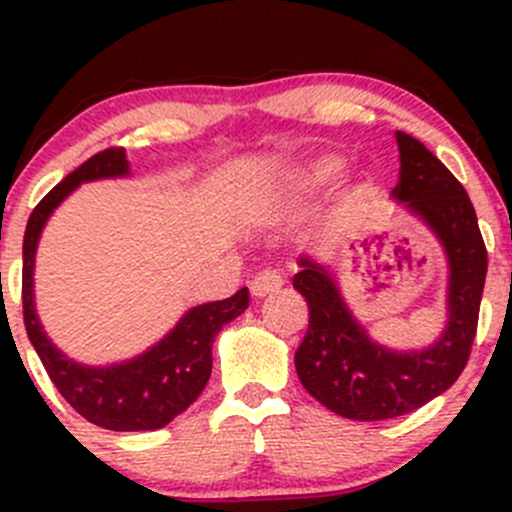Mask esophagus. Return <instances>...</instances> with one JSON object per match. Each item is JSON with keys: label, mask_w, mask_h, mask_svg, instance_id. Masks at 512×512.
Instances as JSON below:
<instances>
[{"label": "esophagus", "mask_w": 512, "mask_h": 512, "mask_svg": "<svg viewBox=\"0 0 512 512\" xmlns=\"http://www.w3.org/2000/svg\"><path fill=\"white\" fill-rule=\"evenodd\" d=\"M282 285H285V277H282L280 270H262L257 272L255 280L250 282V292L255 297H267V294L277 292Z\"/></svg>", "instance_id": "1"}]
</instances>
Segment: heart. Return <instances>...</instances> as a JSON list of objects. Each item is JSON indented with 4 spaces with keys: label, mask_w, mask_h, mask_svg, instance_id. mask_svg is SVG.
Masks as SVG:
<instances>
[{
    "label": "heart",
    "mask_w": 512,
    "mask_h": 512,
    "mask_svg": "<svg viewBox=\"0 0 512 512\" xmlns=\"http://www.w3.org/2000/svg\"><path fill=\"white\" fill-rule=\"evenodd\" d=\"M339 168H342V163L334 158H327V160H319L314 168H309L307 173H304V180L307 183H327V180H332L334 175L339 173Z\"/></svg>",
    "instance_id": "obj_1"
}]
</instances>
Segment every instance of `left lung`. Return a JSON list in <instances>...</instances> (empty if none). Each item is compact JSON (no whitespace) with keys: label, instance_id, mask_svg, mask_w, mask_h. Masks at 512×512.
Segmentation results:
<instances>
[{"label":"left lung","instance_id":"obj_1","mask_svg":"<svg viewBox=\"0 0 512 512\" xmlns=\"http://www.w3.org/2000/svg\"><path fill=\"white\" fill-rule=\"evenodd\" d=\"M399 183L391 190L441 237L451 262L448 327L431 349L389 352L366 337L322 265L302 257L292 285L309 307V327L294 354L299 381L322 406L354 421H384L421 409L451 389L478 332L488 252L466 188L421 141L396 131Z\"/></svg>","mask_w":512,"mask_h":512}]
</instances>
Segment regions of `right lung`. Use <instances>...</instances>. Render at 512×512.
Listing matches in <instances>:
<instances>
[{
    "mask_svg": "<svg viewBox=\"0 0 512 512\" xmlns=\"http://www.w3.org/2000/svg\"><path fill=\"white\" fill-rule=\"evenodd\" d=\"M126 173L128 160L123 148L113 146L98 151L74 173L66 175L59 185H54L29 215L22 267L24 327L46 374L76 414L108 431H153L183 414L203 394L210 371H213L210 349H213L215 334L245 312L250 297H247V287H242L232 297L190 309L163 342L126 364L89 369V366L74 364L59 349H54V344L41 332V324L34 314L32 272L41 227L51 210L79 183Z\"/></svg>",
    "mask_w": 512,
    "mask_h": 512,
    "instance_id": "1",
    "label": "right lung"
}]
</instances>
